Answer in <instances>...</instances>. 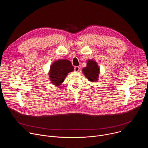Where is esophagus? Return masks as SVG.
Segmentation results:
<instances>
[{"mask_svg": "<svg viewBox=\"0 0 148 148\" xmlns=\"http://www.w3.org/2000/svg\"><path fill=\"white\" fill-rule=\"evenodd\" d=\"M79 70H80V68H79L78 66H75V67H74V71H75V72L79 71Z\"/></svg>", "mask_w": 148, "mask_h": 148, "instance_id": "34e87169", "label": "esophagus"}]
</instances>
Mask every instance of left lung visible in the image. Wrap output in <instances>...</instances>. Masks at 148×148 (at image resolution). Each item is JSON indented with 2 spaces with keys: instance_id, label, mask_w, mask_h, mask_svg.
I'll list each match as a JSON object with an SVG mask.
<instances>
[{
  "instance_id": "obj_1",
  "label": "left lung",
  "mask_w": 148,
  "mask_h": 148,
  "mask_svg": "<svg viewBox=\"0 0 148 148\" xmlns=\"http://www.w3.org/2000/svg\"><path fill=\"white\" fill-rule=\"evenodd\" d=\"M82 72L90 81L95 82L98 79L99 69L94 60H89L87 61V67L83 68Z\"/></svg>"
}]
</instances>
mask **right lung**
Here are the masks:
<instances>
[{
  "instance_id": "add662e5",
  "label": "right lung",
  "mask_w": 148,
  "mask_h": 148,
  "mask_svg": "<svg viewBox=\"0 0 148 148\" xmlns=\"http://www.w3.org/2000/svg\"><path fill=\"white\" fill-rule=\"evenodd\" d=\"M74 70L71 62L67 60H59L53 63L50 70V80L55 86H60L68 73Z\"/></svg>"
}]
</instances>
